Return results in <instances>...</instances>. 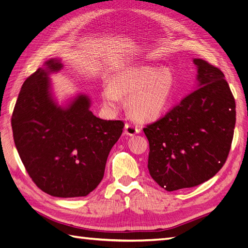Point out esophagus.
I'll return each instance as SVG.
<instances>
[{
    "mask_svg": "<svg viewBox=\"0 0 248 248\" xmlns=\"http://www.w3.org/2000/svg\"><path fill=\"white\" fill-rule=\"evenodd\" d=\"M124 131H125L127 136L132 137V136H136V134H138L140 132V129L138 128L137 126H134L132 124H125Z\"/></svg>",
    "mask_w": 248,
    "mask_h": 248,
    "instance_id": "1",
    "label": "esophagus"
}]
</instances>
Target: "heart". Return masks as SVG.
Returning a JSON list of instances; mask_svg holds the SVG:
<instances>
[{
    "mask_svg": "<svg viewBox=\"0 0 248 248\" xmlns=\"http://www.w3.org/2000/svg\"><path fill=\"white\" fill-rule=\"evenodd\" d=\"M176 88V76L169 68L130 67L102 89V101L109 111L122 106V95L128 96L130 114L140 121L158 119L170 107Z\"/></svg>",
    "mask_w": 248,
    "mask_h": 248,
    "instance_id": "heart-1",
    "label": "heart"
}]
</instances>
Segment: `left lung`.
<instances>
[{
    "label": "left lung",
    "mask_w": 248,
    "mask_h": 248,
    "mask_svg": "<svg viewBox=\"0 0 248 248\" xmlns=\"http://www.w3.org/2000/svg\"><path fill=\"white\" fill-rule=\"evenodd\" d=\"M197 84L179 106L144 132L149 140L148 170L168 191L211 179L226 162L236 123V103L224 74L193 59Z\"/></svg>",
    "instance_id": "left-lung-1"
}]
</instances>
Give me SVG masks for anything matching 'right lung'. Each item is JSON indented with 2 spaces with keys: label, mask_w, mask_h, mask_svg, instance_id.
<instances>
[{
  "label": "right lung",
  "mask_w": 248,
  "mask_h": 248,
  "mask_svg": "<svg viewBox=\"0 0 248 248\" xmlns=\"http://www.w3.org/2000/svg\"><path fill=\"white\" fill-rule=\"evenodd\" d=\"M63 67L61 59H49L26 79L12 115L13 139L42 191L57 198L86 197L101 182L124 123L94 116L87 94L60 104L49 77Z\"/></svg>",
  "instance_id": "add662e5"
}]
</instances>
